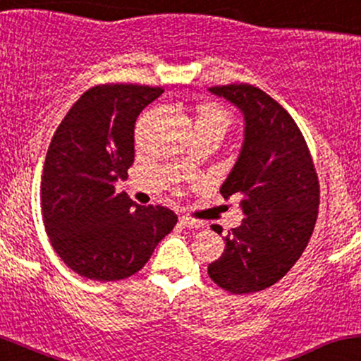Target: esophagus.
Segmentation results:
<instances>
[{
  "mask_svg": "<svg viewBox=\"0 0 361 361\" xmlns=\"http://www.w3.org/2000/svg\"><path fill=\"white\" fill-rule=\"evenodd\" d=\"M179 224L184 226V228H202V226H204L202 221L194 220V218H191V216H180Z\"/></svg>",
  "mask_w": 361,
  "mask_h": 361,
  "instance_id": "34e87169",
  "label": "esophagus"
}]
</instances>
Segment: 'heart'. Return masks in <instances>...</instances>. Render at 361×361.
<instances>
[{"label": "heart", "instance_id": "1", "mask_svg": "<svg viewBox=\"0 0 361 361\" xmlns=\"http://www.w3.org/2000/svg\"><path fill=\"white\" fill-rule=\"evenodd\" d=\"M230 124V114L218 104H206L200 107L196 119L197 129H218L224 135Z\"/></svg>", "mask_w": 361, "mask_h": 361}]
</instances>
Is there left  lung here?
<instances>
[{"instance_id": "left-lung-1", "label": "left lung", "mask_w": 361, "mask_h": 361, "mask_svg": "<svg viewBox=\"0 0 361 361\" xmlns=\"http://www.w3.org/2000/svg\"><path fill=\"white\" fill-rule=\"evenodd\" d=\"M245 119L240 157L220 192L240 197L245 218L232 228L209 278L235 295L278 283L309 244L319 213V179L300 128L273 97L247 83L212 87ZM221 233V226L212 225Z\"/></svg>"}]
</instances>
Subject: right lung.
I'll use <instances>...</instances> for the list:
<instances>
[{
	"label": "right lung",
	"instance_id": "right-lung-1",
	"mask_svg": "<svg viewBox=\"0 0 361 361\" xmlns=\"http://www.w3.org/2000/svg\"><path fill=\"white\" fill-rule=\"evenodd\" d=\"M164 88L104 83L71 105L52 136L40 206L52 249L80 276L117 281L143 268L177 214L135 204L114 182L135 161V124Z\"/></svg>",
	"mask_w": 361,
	"mask_h": 361
}]
</instances>
